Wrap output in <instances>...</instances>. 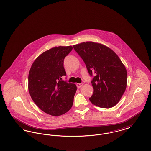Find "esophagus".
<instances>
[{"mask_svg": "<svg viewBox=\"0 0 151 151\" xmlns=\"http://www.w3.org/2000/svg\"><path fill=\"white\" fill-rule=\"evenodd\" d=\"M83 83H81V84H80V83H77V84H76V86H77V87H78V88H81V86H83Z\"/></svg>", "mask_w": 151, "mask_h": 151, "instance_id": "1", "label": "esophagus"}]
</instances>
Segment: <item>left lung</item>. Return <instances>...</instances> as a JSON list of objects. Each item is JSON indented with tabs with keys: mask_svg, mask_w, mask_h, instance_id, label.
<instances>
[{
	"mask_svg": "<svg viewBox=\"0 0 151 151\" xmlns=\"http://www.w3.org/2000/svg\"><path fill=\"white\" fill-rule=\"evenodd\" d=\"M73 47L86 63L89 75H95L91 81L94 92L90 101L100 108L114 106L127 86V70L120 58L101 43L87 41Z\"/></svg>",
	"mask_w": 151,
	"mask_h": 151,
	"instance_id": "obj_1",
	"label": "left lung"
}]
</instances>
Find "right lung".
I'll list each match as a JSON object with an SVG mask.
<instances>
[{
  "label": "right lung",
  "instance_id": "right-lung-1",
  "mask_svg": "<svg viewBox=\"0 0 151 151\" xmlns=\"http://www.w3.org/2000/svg\"><path fill=\"white\" fill-rule=\"evenodd\" d=\"M72 46H58L42 52L32 65L28 75V90L36 105L45 113L59 116L72 106L77 87L62 81L66 75L65 58Z\"/></svg>",
  "mask_w": 151,
  "mask_h": 151
}]
</instances>
